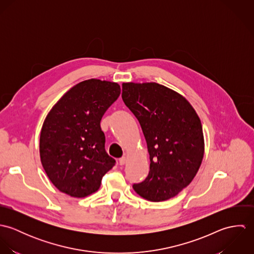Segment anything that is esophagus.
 I'll list each match as a JSON object with an SVG mask.
<instances>
[{
	"label": "esophagus",
	"mask_w": 254,
	"mask_h": 254,
	"mask_svg": "<svg viewBox=\"0 0 254 254\" xmlns=\"http://www.w3.org/2000/svg\"><path fill=\"white\" fill-rule=\"evenodd\" d=\"M126 162H127V156H123V157H121V158L119 159L120 165H124V164H126Z\"/></svg>",
	"instance_id": "obj_1"
}]
</instances>
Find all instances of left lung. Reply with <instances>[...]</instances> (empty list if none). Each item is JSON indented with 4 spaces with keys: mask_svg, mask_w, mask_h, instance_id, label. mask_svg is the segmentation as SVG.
<instances>
[{
    "mask_svg": "<svg viewBox=\"0 0 254 254\" xmlns=\"http://www.w3.org/2000/svg\"><path fill=\"white\" fill-rule=\"evenodd\" d=\"M122 99L140 122L150 161L147 177L134 190L149 201L174 197L202 162L204 138L197 113L181 94L155 82L123 83Z\"/></svg>",
    "mask_w": 254,
    "mask_h": 254,
    "instance_id": "left-lung-1",
    "label": "left lung"
}]
</instances>
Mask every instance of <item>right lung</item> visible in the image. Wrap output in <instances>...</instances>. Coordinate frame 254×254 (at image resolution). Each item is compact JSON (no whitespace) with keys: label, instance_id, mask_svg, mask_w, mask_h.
I'll use <instances>...</instances> for the list:
<instances>
[{"label":"right lung","instance_id":"right-lung-1","mask_svg":"<svg viewBox=\"0 0 254 254\" xmlns=\"http://www.w3.org/2000/svg\"><path fill=\"white\" fill-rule=\"evenodd\" d=\"M120 92L116 82L85 80L47 114L40 134V159L50 181L62 192L88 196L100 189L103 176L114 166L100 123Z\"/></svg>","mask_w":254,"mask_h":254}]
</instances>
